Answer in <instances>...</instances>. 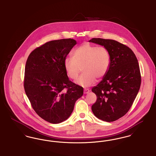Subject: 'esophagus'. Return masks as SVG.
<instances>
[{"instance_id": "1", "label": "esophagus", "mask_w": 156, "mask_h": 156, "mask_svg": "<svg viewBox=\"0 0 156 156\" xmlns=\"http://www.w3.org/2000/svg\"><path fill=\"white\" fill-rule=\"evenodd\" d=\"M89 92H90V90L88 89H84V90H83V93H84L85 94H88Z\"/></svg>"}]
</instances>
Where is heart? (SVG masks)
Listing matches in <instances>:
<instances>
[{"mask_svg":"<svg viewBox=\"0 0 156 156\" xmlns=\"http://www.w3.org/2000/svg\"><path fill=\"white\" fill-rule=\"evenodd\" d=\"M72 55V57H67L64 61L66 72L70 79L75 80L82 68L83 73L76 83L83 87H88L94 84L96 78H102L110 67V54L103 46L98 47L85 43L76 48Z\"/></svg>","mask_w":156,"mask_h":156,"instance_id":"1","label":"heart"}]
</instances>
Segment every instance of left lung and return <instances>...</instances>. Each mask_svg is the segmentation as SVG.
<instances>
[{"mask_svg": "<svg viewBox=\"0 0 156 156\" xmlns=\"http://www.w3.org/2000/svg\"><path fill=\"white\" fill-rule=\"evenodd\" d=\"M89 42L104 46L111 56L108 73L92 89L97 97L92 111L98 119L113 122L129 111L138 94L141 85L138 61L129 47L117 41L93 38Z\"/></svg>", "mask_w": 156, "mask_h": 156, "instance_id": "left-lung-1", "label": "left lung"}]
</instances>
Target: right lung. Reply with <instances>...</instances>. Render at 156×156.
<instances>
[{
    "label": "right lung",
    "instance_id": "add662e5",
    "mask_svg": "<svg viewBox=\"0 0 156 156\" xmlns=\"http://www.w3.org/2000/svg\"><path fill=\"white\" fill-rule=\"evenodd\" d=\"M76 44L72 38L48 41L34 49L27 59L24 88L32 108L53 124L67 120L83 88L69 80L64 61Z\"/></svg>",
    "mask_w": 156,
    "mask_h": 156
}]
</instances>
